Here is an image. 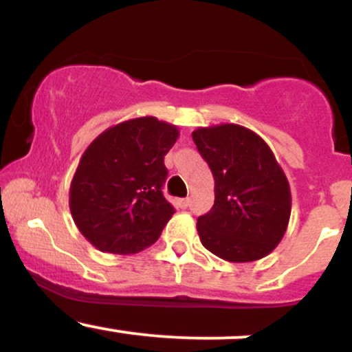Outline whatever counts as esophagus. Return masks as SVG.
I'll use <instances>...</instances> for the list:
<instances>
[{
    "label": "esophagus",
    "instance_id": "esophagus-1",
    "mask_svg": "<svg viewBox=\"0 0 352 352\" xmlns=\"http://www.w3.org/2000/svg\"><path fill=\"white\" fill-rule=\"evenodd\" d=\"M188 204H190V200H188V199H180L179 201H177V205H179L180 208H187V207H188Z\"/></svg>",
    "mask_w": 352,
    "mask_h": 352
}]
</instances>
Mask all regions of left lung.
<instances>
[{
  "label": "left lung",
  "instance_id": "obj_1",
  "mask_svg": "<svg viewBox=\"0 0 352 352\" xmlns=\"http://www.w3.org/2000/svg\"><path fill=\"white\" fill-rule=\"evenodd\" d=\"M192 137L215 180V204L197 220L201 245L232 263L265 258L292 215L288 179L273 151L238 124L199 127Z\"/></svg>",
  "mask_w": 352,
  "mask_h": 352
}]
</instances>
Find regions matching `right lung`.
<instances>
[{
	"mask_svg": "<svg viewBox=\"0 0 352 352\" xmlns=\"http://www.w3.org/2000/svg\"><path fill=\"white\" fill-rule=\"evenodd\" d=\"M179 127L145 116L106 129L80 157L69 187L76 227L104 253L134 254L159 240L175 210L162 193L164 157Z\"/></svg>",
	"mask_w": 352,
	"mask_h": 352,
	"instance_id": "add662e5",
	"label": "right lung"
}]
</instances>
